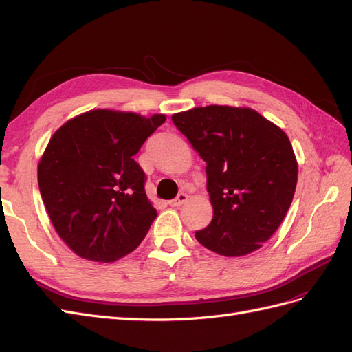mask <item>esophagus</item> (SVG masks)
Masks as SVG:
<instances>
[{"mask_svg": "<svg viewBox=\"0 0 352 352\" xmlns=\"http://www.w3.org/2000/svg\"><path fill=\"white\" fill-rule=\"evenodd\" d=\"M186 201H188V195H186L185 192H180L175 199H170V201H168V204L172 206V207H179V206L185 204Z\"/></svg>", "mask_w": 352, "mask_h": 352, "instance_id": "1", "label": "esophagus"}]
</instances>
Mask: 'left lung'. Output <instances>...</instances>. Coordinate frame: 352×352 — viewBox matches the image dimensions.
Listing matches in <instances>:
<instances>
[{"label":"left lung","mask_w":352,"mask_h":352,"mask_svg":"<svg viewBox=\"0 0 352 352\" xmlns=\"http://www.w3.org/2000/svg\"><path fill=\"white\" fill-rule=\"evenodd\" d=\"M207 163L210 225L197 241L241 257L269 241L295 194L298 164L286 133L251 109L208 105L172 116Z\"/></svg>","instance_id":"left-lung-1"}]
</instances>
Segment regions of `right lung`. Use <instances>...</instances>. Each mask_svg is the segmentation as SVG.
<instances>
[{"label": "right lung", "mask_w": 352, "mask_h": 352, "mask_svg": "<svg viewBox=\"0 0 352 352\" xmlns=\"http://www.w3.org/2000/svg\"><path fill=\"white\" fill-rule=\"evenodd\" d=\"M164 122V114L92 110L52 135L38 166L41 197L60 238L82 258L119 260L150 230L157 210L133 155Z\"/></svg>", "instance_id": "obj_1"}]
</instances>
